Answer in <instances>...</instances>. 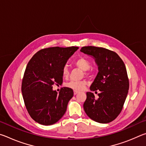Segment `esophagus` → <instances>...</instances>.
Returning <instances> with one entry per match:
<instances>
[{"label": "esophagus", "instance_id": "esophagus-1", "mask_svg": "<svg viewBox=\"0 0 146 146\" xmlns=\"http://www.w3.org/2000/svg\"><path fill=\"white\" fill-rule=\"evenodd\" d=\"M77 93H78V91H74V95H76V94Z\"/></svg>", "mask_w": 146, "mask_h": 146}]
</instances>
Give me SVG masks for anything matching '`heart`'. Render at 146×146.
I'll return each instance as SVG.
<instances>
[{"label":"heart","instance_id":"obj_1","mask_svg":"<svg viewBox=\"0 0 146 146\" xmlns=\"http://www.w3.org/2000/svg\"><path fill=\"white\" fill-rule=\"evenodd\" d=\"M74 64L76 66L84 71H87L89 70L91 66V63L89 60L84 57H80L76 59L74 62ZM62 74L63 77L67 78L70 74V71L68 66H64L62 70ZM66 87L72 89L75 91H81L83 90L85 88L86 83L84 81L80 80H71L70 82L66 84Z\"/></svg>","mask_w":146,"mask_h":146}]
</instances>
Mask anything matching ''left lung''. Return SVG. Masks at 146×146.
<instances>
[{
    "label": "left lung",
    "mask_w": 146,
    "mask_h": 146,
    "mask_svg": "<svg viewBox=\"0 0 146 146\" xmlns=\"http://www.w3.org/2000/svg\"><path fill=\"white\" fill-rule=\"evenodd\" d=\"M81 52L93 56L98 73L90 90H99L98 98L87 92L83 107L91 119L97 122H112L120 114L129 90V79L123 60L117 53L104 48L84 46Z\"/></svg>",
    "instance_id": "obj_1"
}]
</instances>
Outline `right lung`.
Listing matches in <instances>:
<instances>
[{
  "label": "right lung",
  "instance_id": "obj_1",
  "mask_svg": "<svg viewBox=\"0 0 146 146\" xmlns=\"http://www.w3.org/2000/svg\"><path fill=\"white\" fill-rule=\"evenodd\" d=\"M78 49L75 46L44 48L29 61L21 90L27 111L40 124H54L65 114L73 91L64 87L57 94L53 90V85L62 84V68Z\"/></svg>",
  "mask_w": 146,
  "mask_h": 146
}]
</instances>
